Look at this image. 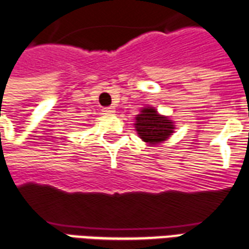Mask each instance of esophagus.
I'll return each instance as SVG.
<instances>
[{
  "label": "esophagus",
  "mask_w": 249,
  "mask_h": 249,
  "mask_svg": "<svg viewBox=\"0 0 249 249\" xmlns=\"http://www.w3.org/2000/svg\"><path fill=\"white\" fill-rule=\"evenodd\" d=\"M104 114H114L115 113V107H104Z\"/></svg>",
  "instance_id": "esophagus-1"
}]
</instances>
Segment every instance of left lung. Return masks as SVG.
<instances>
[{"instance_id": "obj_1", "label": "left lung", "mask_w": 249, "mask_h": 249, "mask_svg": "<svg viewBox=\"0 0 249 249\" xmlns=\"http://www.w3.org/2000/svg\"><path fill=\"white\" fill-rule=\"evenodd\" d=\"M135 130L138 136L148 145L165 142L175 130L174 122L166 115L160 114L153 107H144L135 117Z\"/></svg>"}]
</instances>
